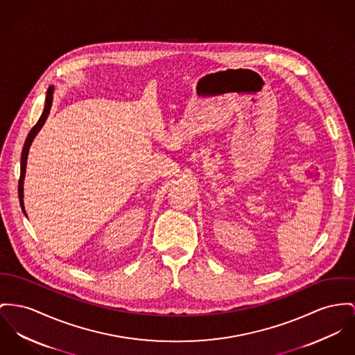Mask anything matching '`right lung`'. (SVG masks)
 <instances>
[{
    "mask_svg": "<svg viewBox=\"0 0 355 355\" xmlns=\"http://www.w3.org/2000/svg\"><path fill=\"white\" fill-rule=\"evenodd\" d=\"M52 98H53V86H49L47 90V96H46V106L44 110L42 113V117L37 121V123L32 128V130L29 132L26 140H25L24 148H23V153H21V171H20V180H19V199H20V206L23 213H25L24 209V178L25 168H26V159H28V152H29V146L33 141V139L36 137V135L39 133V130L43 128L46 119H47L49 110H51V105H52Z\"/></svg>",
    "mask_w": 355,
    "mask_h": 355,
    "instance_id": "1",
    "label": "right lung"
}]
</instances>
